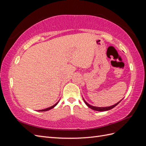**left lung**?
I'll return each instance as SVG.
<instances>
[{
  "label": "left lung",
  "mask_w": 146,
  "mask_h": 146,
  "mask_svg": "<svg viewBox=\"0 0 146 146\" xmlns=\"http://www.w3.org/2000/svg\"><path fill=\"white\" fill-rule=\"evenodd\" d=\"M83 100H84V102H85V104L88 106V107L89 108H91L92 110H95V111H108V110H111V109H112V108H113L114 107H115L120 102H119L118 103H117V104H116L115 105H112V106H111V107H94V106H91V105H90V104H88L83 99Z\"/></svg>",
  "instance_id": "left-lung-1"
}]
</instances>
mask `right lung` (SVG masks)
Here are the masks:
<instances>
[{
    "label": "right lung",
    "mask_w": 146,
    "mask_h": 146,
    "mask_svg": "<svg viewBox=\"0 0 146 146\" xmlns=\"http://www.w3.org/2000/svg\"><path fill=\"white\" fill-rule=\"evenodd\" d=\"M58 102H57L56 104H55L54 105H53V106H52V107H49V108H46V109H44V110H39V111H48V110H50V109H52V108H54L55 106L58 104Z\"/></svg>",
    "instance_id": "add662e5"
}]
</instances>
